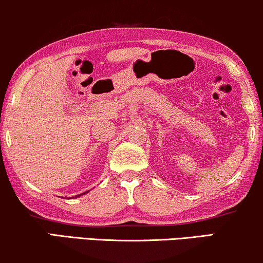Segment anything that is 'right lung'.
<instances>
[{
	"mask_svg": "<svg viewBox=\"0 0 263 263\" xmlns=\"http://www.w3.org/2000/svg\"><path fill=\"white\" fill-rule=\"evenodd\" d=\"M88 192H89V191H87V192H84V193H82V194H79V195H76V197H72V198H79V197H82V195H84V194H86V193H88ZM68 199H70V198H68Z\"/></svg>",
	"mask_w": 263,
	"mask_h": 263,
	"instance_id": "add662e5",
	"label": "right lung"
}]
</instances>
